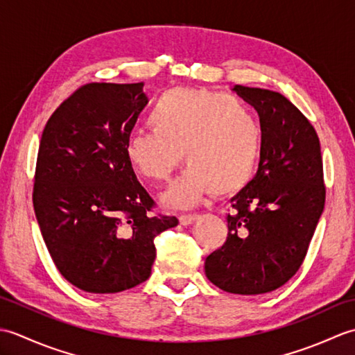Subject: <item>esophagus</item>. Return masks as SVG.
<instances>
[{
	"label": "esophagus",
	"instance_id": "34e87169",
	"mask_svg": "<svg viewBox=\"0 0 355 355\" xmlns=\"http://www.w3.org/2000/svg\"><path fill=\"white\" fill-rule=\"evenodd\" d=\"M197 218H198L197 214H183V215H180V223H182L183 225H189L195 220H197Z\"/></svg>",
	"mask_w": 355,
	"mask_h": 355
}]
</instances>
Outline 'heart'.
I'll list each match as a JSON object with an SVG mask.
<instances>
[{"instance_id": "b5f03b06", "label": "heart", "mask_w": 355, "mask_h": 355, "mask_svg": "<svg viewBox=\"0 0 355 355\" xmlns=\"http://www.w3.org/2000/svg\"><path fill=\"white\" fill-rule=\"evenodd\" d=\"M150 130L135 131L125 143V157L137 175L164 182L182 156L186 171L164 192L166 205L191 207L215 191L243 189L258 168L261 125L233 96L202 88H172L154 103Z\"/></svg>"}]
</instances>
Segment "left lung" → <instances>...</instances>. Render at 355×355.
I'll return each mask as SVG.
<instances>
[{
	"instance_id": "obj_1",
	"label": "left lung",
	"mask_w": 355,
	"mask_h": 355,
	"mask_svg": "<svg viewBox=\"0 0 355 355\" xmlns=\"http://www.w3.org/2000/svg\"><path fill=\"white\" fill-rule=\"evenodd\" d=\"M258 111L262 150L253 180L230 200L227 239L206 258L210 282L233 294L273 291L297 273L325 206L320 141L285 96L235 85Z\"/></svg>"
}]
</instances>
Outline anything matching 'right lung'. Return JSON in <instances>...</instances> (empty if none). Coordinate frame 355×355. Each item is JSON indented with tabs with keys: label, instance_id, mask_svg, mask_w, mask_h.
<instances>
[{
	"label": "right lung",
	"instance_id": "add662e5",
	"mask_svg": "<svg viewBox=\"0 0 355 355\" xmlns=\"http://www.w3.org/2000/svg\"><path fill=\"white\" fill-rule=\"evenodd\" d=\"M139 84L92 82L53 112L37 150L33 207L49 253L67 281L88 293L145 282L154 239L175 227L125 157L148 97Z\"/></svg>",
	"mask_w": 355,
	"mask_h": 355
}]
</instances>
